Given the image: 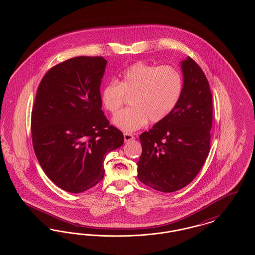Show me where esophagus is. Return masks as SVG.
I'll return each mask as SVG.
<instances>
[{"label": "esophagus", "instance_id": "obj_1", "mask_svg": "<svg viewBox=\"0 0 255 255\" xmlns=\"http://www.w3.org/2000/svg\"><path fill=\"white\" fill-rule=\"evenodd\" d=\"M133 138H134V137H133V135L132 134V133H124V141H125V142L131 141V140H133Z\"/></svg>", "mask_w": 255, "mask_h": 255}]
</instances>
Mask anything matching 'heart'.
<instances>
[{
	"label": "heart",
	"instance_id": "b5f03b06",
	"mask_svg": "<svg viewBox=\"0 0 255 255\" xmlns=\"http://www.w3.org/2000/svg\"><path fill=\"white\" fill-rule=\"evenodd\" d=\"M182 86V74L176 68L137 62L122 72L120 83L112 80L104 86L100 97L104 108L116 114L126 97H132V107L117 114L113 123L124 132H133L148 121L164 120L178 104Z\"/></svg>",
	"mask_w": 255,
	"mask_h": 255
}]
</instances>
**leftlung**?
<instances>
[{"label": "left lung", "mask_w": 255, "mask_h": 255, "mask_svg": "<svg viewBox=\"0 0 255 255\" xmlns=\"http://www.w3.org/2000/svg\"><path fill=\"white\" fill-rule=\"evenodd\" d=\"M181 98L169 115L139 135L142 153L137 179L161 192H174L192 182L210 149L212 96L202 69L192 58L181 62Z\"/></svg>", "instance_id": "8db88e82"}]
</instances>
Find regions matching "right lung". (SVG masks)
<instances>
[{"label": "right lung", "instance_id": "obj_1", "mask_svg": "<svg viewBox=\"0 0 255 255\" xmlns=\"http://www.w3.org/2000/svg\"><path fill=\"white\" fill-rule=\"evenodd\" d=\"M107 61L78 56L45 74L31 113L32 143L49 179L71 193L92 188L104 177L106 155L124 142L101 110V79Z\"/></svg>", "mask_w": 255, "mask_h": 255}]
</instances>
